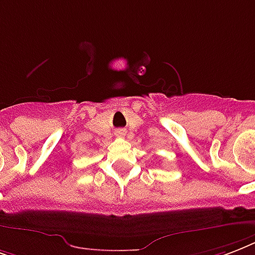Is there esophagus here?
<instances>
[{
  "instance_id": "34e87169",
  "label": "esophagus",
  "mask_w": 255,
  "mask_h": 255,
  "mask_svg": "<svg viewBox=\"0 0 255 255\" xmlns=\"http://www.w3.org/2000/svg\"><path fill=\"white\" fill-rule=\"evenodd\" d=\"M116 135L124 136V135H126V129H118V131H116Z\"/></svg>"
}]
</instances>
